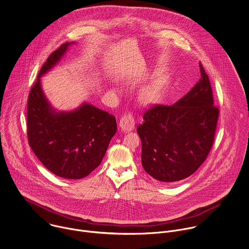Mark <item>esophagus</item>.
I'll use <instances>...</instances> for the list:
<instances>
[{
  "label": "esophagus",
  "instance_id": "1",
  "mask_svg": "<svg viewBox=\"0 0 249 249\" xmlns=\"http://www.w3.org/2000/svg\"><path fill=\"white\" fill-rule=\"evenodd\" d=\"M119 126L124 132L132 131L135 128V119L133 115L131 113H125L120 119Z\"/></svg>",
  "mask_w": 249,
  "mask_h": 249
}]
</instances>
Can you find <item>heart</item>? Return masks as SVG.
Listing matches in <instances>:
<instances>
[{
	"label": "heart",
	"instance_id": "1",
	"mask_svg": "<svg viewBox=\"0 0 249 249\" xmlns=\"http://www.w3.org/2000/svg\"><path fill=\"white\" fill-rule=\"evenodd\" d=\"M168 82L169 79L166 75H161L152 80L142 89L140 93L141 101L146 105L157 103L161 99Z\"/></svg>",
	"mask_w": 249,
	"mask_h": 249
}]
</instances>
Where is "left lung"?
<instances>
[{"instance_id": "1", "label": "left lung", "mask_w": 249, "mask_h": 249, "mask_svg": "<svg viewBox=\"0 0 249 249\" xmlns=\"http://www.w3.org/2000/svg\"><path fill=\"white\" fill-rule=\"evenodd\" d=\"M196 85L173 106L155 105L137 128L142 140V165L153 178L175 182L193 175L214 142L219 115L210 78L200 63Z\"/></svg>"}]
</instances>
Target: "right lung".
<instances>
[{
	"label": "right lung",
	"mask_w": 249,
	"mask_h": 249,
	"mask_svg": "<svg viewBox=\"0 0 249 249\" xmlns=\"http://www.w3.org/2000/svg\"><path fill=\"white\" fill-rule=\"evenodd\" d=\"M71 43L54 50L38 72L28 97L27 136L30 147L48 171L67 179H79L101 164L117 125L112 114L89 104L60 112L46 100L40 76L60 61Z\"/></svg>",
	"instance_id": "1"
}]
</instances>
